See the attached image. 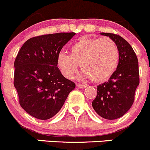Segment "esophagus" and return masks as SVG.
<instances>
[{"mask_svg":"<svg viewBox=\"0 0 150 150\" xmlns=\"http://www.w3.org/2000/svg\"><path fill=\"white\" fill-rule=\"evenodd\" d=\"M76 86H78L79 89H84V88H85L87 86V84H77Z\"/></svg>","mask_w":150,"mask_h":150,"instance_id":"obj_1","label":"esophagus"}]
</instances>
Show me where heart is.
Returning <instances> with one entry per match:
<instances>
[{
	"mask_svg": "<svg viewBox=\"0 0 150 150\" xmlns=\"http://www.w3.org/2000/svg\"><path fill=\"white\" fill-rule=\"evenodd\" d=\"M119 51L116 44L109 38L82 37L74 43L70 55L60 52L57 64L65 77L71 79L80 65L81 77H90L95 82L108 79L116 69Z\"/></svg>",
	"mask_w": 150,
	"mask_h": 150,
	"instance_id": "1",
	"label": "heart"
}]
</instances>
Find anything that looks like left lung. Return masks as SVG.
Returning a JSON list of instances; mask_svg holds the SVG:
<instances>
[{
    "label": "left lung",
    "mask_w": 150,
    "mask_h": 150,
    "mask_svg": "<svg viewBox=\"0 0 150 150\" xmlns=\"http://www.w3.org/2000/svg\"><path fill=\"white\" fill-rule=\"evenodd\" d=\"M116 44L119 61L108 81L98 86L92 107L102 118L114 120L123 116L131 108L137 87L139 84L138 59L132 47L119 35L101 32Z\"/></svg>",
    "instance_id": "obj_1"
}]
</instances>
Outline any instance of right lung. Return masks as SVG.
Segmentation results:
<instances>
[{"label":"right lung","instance_id":"right-lung-1","mask_svg":"<svg viewBox=\"0 0 150 150\" xmlns=\"http://www.w3.org/2000/svg\"><path fill=\"white\" fill-rule=\"evenodd\" d=\"M76 35L61 32L26 41L14 61V86L20 105L32 116L47 120L56 115L75 88L57 67L61 49Z\"/></svg>","mask_w":150,"mask_h":150}]
</instances>
